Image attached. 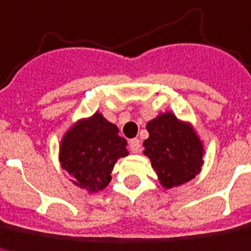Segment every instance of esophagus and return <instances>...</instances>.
Listing matches in <instances>:
<instances>
[{
  "label": "esophagus",
  "instance_id": "1",
  "mask_svg": "<svg viewBox=\"0 0 251 251\" xmlns=\"http://www.w3.org/2000/svg\"><path fill=\"white\" fill-rule=\"evenodd\" d=\"M129 149H131L132 153H139V151L142 150V148H141V141H139L138 138L131 139V141H129Z\"/></svg>",
  "mask_w": 251,
  "mask_h": 251
}]
</instances>
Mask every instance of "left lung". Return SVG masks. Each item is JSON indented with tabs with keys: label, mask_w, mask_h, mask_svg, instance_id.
I'll return each instance as SVG.
<instances>
[{
	"label": "left lung",
	"mask_w": 251,
	"mask_h": 251,
	"mask_svg": "<svg viewBox=\"0 0 251 251\" xmlns=\"http://www.w3.org/2000/svg\"><path fill=\"white\" fill-rule=\"evenodd\" d=\"M146 128L149 138L143 142L145 154L164 187L180 186L200 174L203 148L190 124L167 112L149 122Z\"/></svg>",
	"instance_id": "8db88e82"
}]
</instances>
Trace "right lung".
Segmentation results:
<instances>
[{
	"mask_svg": "<svg viewBox=\"0 0 251 251\" xmlns=\"http://www.w3.org/2000/svg\"><path fill=\"white\" fill-rule=\"evenodd\" d=\"M127 154V141L101 113L76 123L60 148L61 167L72 176L74 184L89 193L106 187L116 161Z\"/></svg>",
	"mask_w": 251,
	"mask_h": 251,
	"instance_id": "1",
	"label": "right lung"
}]
</instances>
